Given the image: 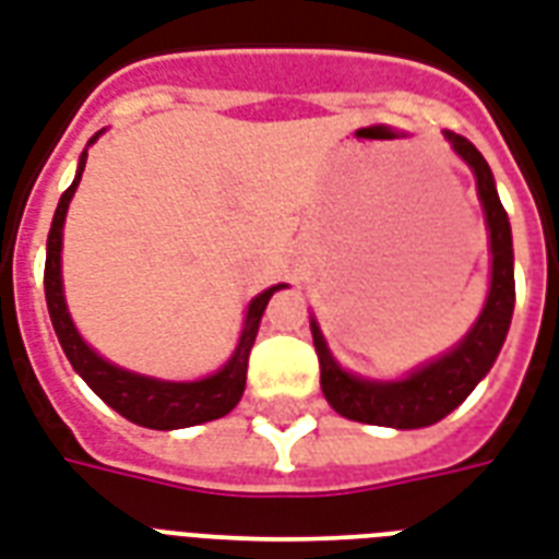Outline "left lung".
<instances>
[{
    "label": "left lung",
    "mask_w": 559,
    "mask_h": 559,
    "mask_svg": "<svg viewBox=\"0 0 559 559\" xmlns=\"http://www.w3.org/2000/svg\"><path fill=\"white\" fill-rule=\"evenodd\" d=\"M453 151L474 168L477 192L486 210V225L491 239V287L486 308L474 322V329L465 334L453 353L427 364L403 382H367L358 376H349L337 367L332 353L325 349L317 322H311L313 346L320 358V384L329 406L337 415L373 424V427L417 429L429 427L441 417H448L465 396L477 388L483 376L489 373L498 358L500 346L507 341L515 305V278H512V234L507 210L500 204L495 177L483 153L456 132H448Z\"/></svg>",
    "instance_id": "left-lung-1"
}]
</instances>
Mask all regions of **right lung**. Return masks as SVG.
<instances>
[{"label": "right lung", "mask_w": 559, "mask_h": 559, "mask_svg": "<svg viewBox=\"0 0 559 559\" xmlns=\"http://www.w3.org/2000/svg\"><path fill=\"white\" fill-rule=\"evenodd\" d=\"M100 135V132H97ZM97 135L88 144L97 142ZM85 159H88V147L82 151L80 171L76 180L64 189L52 227H49L47 239V266H44V290H47V308L52 329L59 334V343L73 370L88 382L94 394L100 396L106 406H111L118 415H123L132 424L147 429H183L195 427L225 417L230 408L237 406L239 396L246 391V373H248V353L258 337L260 317L266 311V301L272 293L281 290L269 287L248 305L246 325H242V337L237 343V353L230 355V361L218 370L216 376H206L201 382H159V379H147V376L130 373L115 364L103 361L100 355L91 349L88 343L82 341L80 332L70 322L68 305H64V293H61V227H64V213L76 186L85 171Z\"/></svg>", "instance_id": "add662e5"}]
</instances>
